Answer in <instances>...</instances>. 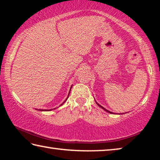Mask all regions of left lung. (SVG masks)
<instances>
[{"label": "left lung", "mask_w": 160, "mask_h": 160, "mask_svg": "<svg viewBox=\"0 0 160 160\" xmlns=\"http://www.w3.org/2000/svg\"><path fill=\"white\" fill-rule=\"evenodd\" d=\"M96 103H97V105H98V106H99L100 107H101V108H102V109H104V111H106V112H109V113H112V112H109V111H108V110H107L106 109H104V107H102V106H101V105H99V104H98V103H97V102H96Z\"/></svg>", "instance_id": "1"}]
</instances>
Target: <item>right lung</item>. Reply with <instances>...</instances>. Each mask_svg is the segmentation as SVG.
I'll list each match as a JSON object with an SVG mask.
<instances>
[{
  "label": "right lung",
  "mask_w": 160,
  "mask_h": 160,
  "mask_svg": "<svg viewBox=\"0 0 160 160\" xmlns=\"http://www.w3.org/2000/svg\"><path fill=\"white\" fill-rule=\"evenodd\" d=\"M71 88H72V86H71V88H70V90H71ZM70 92H69V94H70ZM69 94H68V97H67V99L68 98V97H69ZM67 99H66V100H65V101L63 102V104H61L60 105V106H61V105H63V104H64V103H65V102H66V100H67ZM55 109H56V108H55ZM40 111H51V110H52V109H50V110H42V109H39Z\"/></svg>",
  "instance_id": "add662e5"
}]
</instances>
